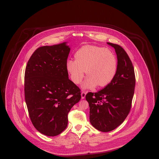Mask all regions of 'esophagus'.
Listing matches in <instances>:
<instances>
[{
	"label": "esophagus",
	"instance_id": "obj_1",
	"mask_svg": "<svg viewBox=\"0 0 159 159\" xmlns=\"http://www.w3.org/2000/svg\"><path fill=\"white\" fill-rule=\"evenodd\" d=\"M86 94V92H84V91L81 93V97H82V99H84L85 98Z\"/></svg>",
	"mask_w": 159,
	"mask_h": 159
}]
</instances>
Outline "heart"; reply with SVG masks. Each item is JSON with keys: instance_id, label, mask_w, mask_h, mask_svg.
<instances>
[{"instance_id": "1", "label": "heart", "mask_w": 159, "mask_h": 159, "mask_svg": "<svg viewBox=\"0 0 159 159\" xmlns=\"http://www.w3.org/2000/svg\"><path fill=\"white\" fill-rule=\"evenodd\" d=\"M75 57L76 60L67 61L66 68L71 80L76 84L82 82L86 72L88 76L82 85L83 89L93 88L98 84L105 86L112 82L116 75V57L112 51L105 48L84 46L76 52Z\"/></svg>"}]
</instances>
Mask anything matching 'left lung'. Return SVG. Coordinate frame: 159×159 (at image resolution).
<instances>
[{"label": "left lung", "mask_w": 159, "mask_h": 159, "mask_svg": "<svg viewBox=\"0 0 159 159\" xmlns=\"http://www.w3.org/2000/svg\"><path fill=\"white\" fill-rule=\"evenodd\" d=\"M114 48L117 70L113 80L96 93H88L89 121L99 131L107 132L117 128L128 116L135 86L134 68L128 55L120 46L107 42Z\"/></svg>", "instance_id": "8db88e82"}]
</instances>
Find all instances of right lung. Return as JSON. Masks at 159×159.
I'll list each match as a JSON object with an SVG mask.
<instances>
[{
	"instance_id": "right-lung-1",
	"label": "right lung",
	"mask_w": 159,
	"mask_h": 159,
	"mask_svg": "<svg viewBox=\"0 0 159 159\" xmlns=\"http://www.w3.org/2000/svg\"><path fill=\"white\" fill-rule=\"evenodd\" d=\"M66 43L39 48L25 71V100L31 121L46 136H57L65 130L69 111L81 98L80 89L68 79L70 48Z\"/></svg>"
}]
</instances>
